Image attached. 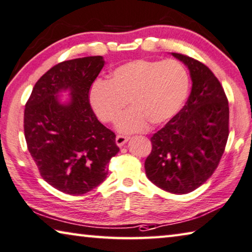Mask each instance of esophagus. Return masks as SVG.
I'll use <instances>...</instances> for the list:
<instances>
[{"label": "esophagus", "mask_w": 252, "mask_h": 252, "mask_svg": "<svg viewBox=\"0 0 252 252\" xmlns=\"http://www.w3.org/2000/svg\"><path fill=\"white\" fill-rule=\"evenodd\" d=\"M129 140V137H125V135H117V138H115V143H117L118 147H123L126 145V143Z\"/></svg>", "instance_id": "34e87169"}]
</instances>
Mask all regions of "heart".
I'll use <instances>...</instances> for the list:
<instances>
[{
  "mask_svg": "<svg viewBox=\"0 0 252 252\" xmlns=\"http://www.w3.org/2000/svg\"><path fill=\"white\" fill-rule=\"evenodd\" d=\"M189 90V74L176 61H135L122 63L111 73L110 81L97 79L90 90V102L101 121L114 122L122 133L145 131L151 122L170 121L185 103Z\"/></svg>",
  "mask_w": 252,
  "mask_h": 252,
  "instance_id": "b5f03b06",
  "label": "heart"
}]
</instances>
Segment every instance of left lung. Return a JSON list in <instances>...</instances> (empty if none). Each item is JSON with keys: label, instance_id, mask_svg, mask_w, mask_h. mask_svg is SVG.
Returning <instances> with one entry per match:
<instances>
[{"label": "left lung", "instance_id": "1", "mask_svg": "<svg viewBox=\"0 0 252 252\" xmlns=\"http://www.w3.org/2000/svg\"><path fill=\"white\" fill-rule=\"evenodd\" d=\"M171 55L189 68L191 91L185 106L151 137L145 169L159 189L181 195L198 189L217 169L229 137V103L209 67Z\"/></svg>", "mask_w": 252, "mask_h": 252}]
</instances>
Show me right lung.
<instances>
[{"instance_id":"1","label":"right lung","mask_w":252,"mask_h":252,"mask_svg":"<svg viewBox=\"0 0 252 252\" xmlns=\"http://www.w3.org/2000/svg\"><path fill=\"white\" fill-rule=\"evenodd\" d=\"M104 65L102 56L58 63L39 78L26 104L28 150L42 178L63 193L82 195L97 187L120 150L90 104L91 86Z\"/></svg>"}]
</instances>
